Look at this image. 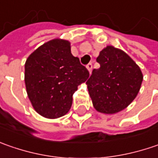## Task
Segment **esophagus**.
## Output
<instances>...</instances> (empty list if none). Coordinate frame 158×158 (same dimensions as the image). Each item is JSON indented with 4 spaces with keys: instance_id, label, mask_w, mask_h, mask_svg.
<instances>
[{
    "instance_id": "esophagus-1",
    "label": "esophagus",
    "mask_w": 158,
    "mask_h": 158,
    "mask_svg": "<svg viewBox=\"0 0 158 158\" xmlns=\"http://www.w3.org/2000/svg\"><path fill=\"white\" fill-rule=\"evenodd\" d=\"M92 68H93V65H92V64L91 63H89L87 65H86V69L88 70V72H91V71H92Z\"/></svg>"
}]
</instances>
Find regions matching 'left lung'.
I'll list each match as a JSON object with an SVG mask.
<instances>
[{
    "mask_svg": "<svg viewBox=\"0 0 158 158\" xmlns=\"http://www.w3.org/2000/svg\"><path fill=\"white\" fill-rule=\"evenodd\" d=\"M86 85L94 108L103 114H115L126 109L140 91L143 75L140 67L126 52L107 46L96 58Z\"/></svg>",
    "mask_w": 158,
    "mask_h": 158,
    "instance_id": "left-lung-1",
    "label": "left lung"
}]
</instances>
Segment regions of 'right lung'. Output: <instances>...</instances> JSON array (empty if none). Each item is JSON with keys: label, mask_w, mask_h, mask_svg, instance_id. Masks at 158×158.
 <instances>
[{"label": "right lung", "mask_w": 158, "mask_h": 158, "mask_svg": "<svg viewBox=\"0 0 158 158\" xmlns=\"http://www.w3.org/2000/svg\"><path fill=\"white\" fill-rule=\"evenodd\" d=\"M89 77L71 52L70 41L54 39L31 53L24 64L27 95L35 111L47 118L64 116L78 86Z\"/></svg>", "instance_id": "add662e5"}]
</instances>
